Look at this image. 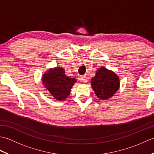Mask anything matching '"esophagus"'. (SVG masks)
I'll list each match as a JSON object with an SVG mask.
<instances>
[{"label":"esophagus","mask_w":154,"mask_h":154,"mask_svg":"<svg viewBox=\"0 0 154 154\" xmlns=\"http://www.w3.org/2000/svg\"><path fill=\"white\" fill-rule=\"evenodd\" d=\"M79 79L81 83H85L88 79V77L86 76V75H83V76H80Z\"/></svg>","instance_id":"esophagus-1"}]
</instances>
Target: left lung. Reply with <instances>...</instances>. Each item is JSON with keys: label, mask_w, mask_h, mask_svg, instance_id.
Segmentation results:
<instances>
[{"label": "left lung", "mask_w": 154, "mask_h": 154, "mask_svg": "<svg viewBox=\"0 0 154 154\" xmlns=\"http://www.w3.org/2000/svg\"><path fill=\"white\" fill-rule=\"evenodd\" d=\"M91 85L99 99L106 100L112 97L119 89L120 81L114 72L101 67L91 79Z\"/></svg>", "instance_id": "8db88e82"}]
</instances>
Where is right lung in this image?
Here are the masks:
<instances>
[{"instance_id": "obj_1", "label": "right lung", "mask_w": 154, "mask_h": 154, "mask_svg": "<svg viewBox=\"0 0 154 154\" xmlns=\"http://www.w3.org/2000/svg\"><path fill=\"white\" fill-rule=\"evenodd\" d=\"M42 82L55 99L63 100L68 97L76 80L66 76L63 68L56 67L44 74Z\"/></svg>"}]
</instances>
